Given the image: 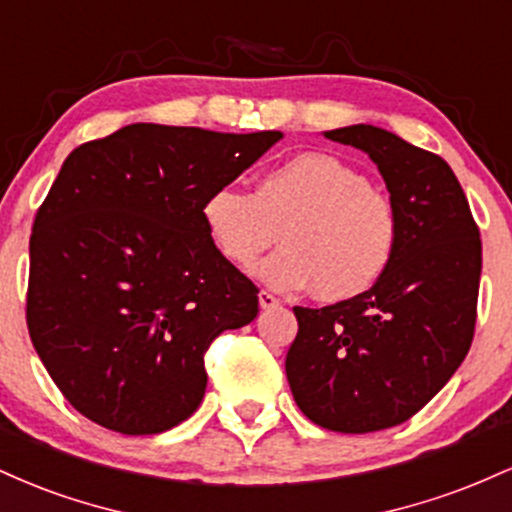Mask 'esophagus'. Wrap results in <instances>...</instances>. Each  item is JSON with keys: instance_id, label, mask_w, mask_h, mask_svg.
Instances as JSON below:
<instances>
[{"instance_id": "34e87169", "label": "esophagus", "mask_w": 512, "mask_h": 512, "mask_svg": "<svg viewBox=\"0 0 512 512\" xmlns=\"http://www.w3.org/2000/svg\"><path fill=\"white\" fill-rule=\"evenodd\" d=\"M276 305H279V298L272 296L269 291H260V308L262 310H272V308H276Z\"/></svg>"}]
</instances>
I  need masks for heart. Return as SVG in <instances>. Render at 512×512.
<instances>
[{"mask_svg": "<svg viewBox=\"0 0 512 512\" xmlns=\"http://www.w3.org/2000/svg\"><path fill=\"white\" fill-rule=\"evenodd\" d=\"M202 223L211 245L238 269H248L281 236L284 248L260 262L257 279L281 293L315 286L317 298L330 303L378 286L399 248L390 199L356 166L320 151L269 168L255 192L236 185L211 190Z\"/></svg>", "mask_w": 512, "mask_h": 512, "instance_id": "b5f03b06", "label": "heart"}]
</instances>
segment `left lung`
I'll return each instance as SVG.
<instances>
[{"label": "left lung", "instance_id": "left-lung-1", "mask_svg": "<svg viewBox=\"0 0 512 512\" xmlns=\"http://www.w3.org/2000/svg\"><path fill=\"white\" fill-rule=\"evenodd\" d=\"M366 151L399 219L390 272L363 296L293 308V399L317 426L373 433L411 419L467 356L477 325L481 238L443 158L373 125L325 132Z\"/></svg>", "mask_w": 512, "mask_h": 512}]
</instances>
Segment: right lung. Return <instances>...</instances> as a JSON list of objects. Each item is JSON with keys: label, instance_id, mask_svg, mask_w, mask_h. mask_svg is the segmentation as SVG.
<instances>
[{"label": "right lung", "instance_id": "add662e5", "mask_svg": "<svg viewBox=\"0 0 512 512\" xmlns=\"http://www.w3.org/2000/svg\"><path fill=\"white\" fill-rule=\"evenodd\" d=\"M281 137L137 122L67 156L33 221L26 322L86 419L151 436L195 414L211 342L260 313L202 202Z\"/></svg>", "mask_w": 512, "mask_h": 512}]
</instances>
